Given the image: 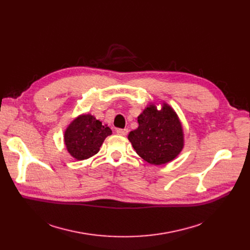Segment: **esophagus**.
<instances>
[{"label": "esophagus", "mask_w": 250, "mask_h": 250, "mask_svg": "<svg viewBox=\"0 0 250 250\" xmlns=\"http://www.w3.org/2000/svg\"><path fill=\"white\" fill-rule=\"evenodd\" d=\"M127 133H128L127 128H117L116 129V134L120 136H126Z\"/></svg>", "instance_id": "esophagus-1"}]
</instances>
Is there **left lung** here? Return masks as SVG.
I'll return each instance as SVG.
<instances>
[{
	"instance_id": "left-lung-1",
	"label": "left lung",
	"mask_w": 250,
	"mask_h": 250,
	"mask_svg": "<svg viewBox=\"0 0 250 250\" xmlns=\"http://www.w3.org/2000/svg\"><path fill=\"white\" fill-rule=\"evenodd\" d=\"M150 103L138 116V128L127 136L137 154L153 165L174 160L185 146L182 125L174 109L163 102L161 109Z\"/></svg>"
}]
</instances>
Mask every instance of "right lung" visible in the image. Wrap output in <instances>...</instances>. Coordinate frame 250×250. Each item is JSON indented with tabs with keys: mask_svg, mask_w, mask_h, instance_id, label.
Returning a JSON list of instances; mask_svg holds the SVG:
<instances>
[{
	"mask_svg": "<svg viewBox=\"0 0 250 250\" xmlns=\"http://www.w3.org/2000/svg\"><path fill=\"white\" fill-rule=\"evenodd\" d=\"M111 134L109 126L88 113L72 121L64 130L63 141L70 155L81 161L97 154L105 138Z\"/></svg>",
	"mask_w": 250,
	"mask_h": 250,
	"instance_id": "1",
	"label": "right lung"
}]
</instances>
